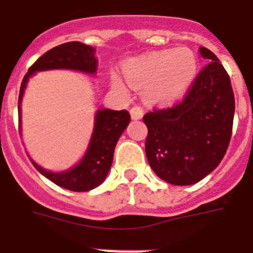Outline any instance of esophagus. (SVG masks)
I'll return each instance as SVG.
<instances>
[{"instance_id":"1","label":"esophagus","mask_w":253,"mask_h":253,"mask_svg":"<svg viewBox=\"0 0 253 253\" xmlns=\"http://www.w3.org/2000/svg\"><path fill=\"white\" fill-rule=\"evenodd\" d=\"M129 112H131V117L133 120H141L143 117V114H144V111H143L141 106H133V108L129 110Z\"/></svg>"}]
</instances>
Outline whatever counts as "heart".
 <instances>
[{
    "mask_svg": "<svg viewBox=\"0 0 253 253\" xmlns=\"http://www.w3.org/2000/svg\"><path fill=\"white\" fill-rule=\"evenodd\" d=\"M198 72V61L188 48L160 50L132 58L124 66L127 82L136 88L147 89L149 100L157 104H171L182 98ZM114 84L124 88L117 76Z\"/></svg>",
    "mask_w": 253,
    "mask_h": 253,
    "instance_id": "heart-1",
    "label": "heart"
}]
</instances>
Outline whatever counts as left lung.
<instances>
[{
  "instance_id": "8db88e82",
  "label": "left lung",
  "mask_w": 253,
  "mask_h": 253,
  "mask_svg": "<svg viewBox=\"0 0 253 253\" xmlns=\"http://www.w3.org/2000/svg\"><path fill=\"white\" fill-rule=\"evenodd\" d=\"M208 65L177 105L143 116L148 127L145 154L165 182L193 185L208 176L225 155L233 131L235 99L230 78L207 47Z\"/></svg>"
}]
</instances>
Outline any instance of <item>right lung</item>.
Instances as JSON below:
<instances>
[{
    "instance_id": "1",
    "label": "right lung",
    "mask_w": 253,
    "mask_h": 253,
    "mask_svg": "<svg viewBox=\"0 0 253 253\" xmlns=\"http://www.w3.org/2000/svg\"><path fill=\"white\" fill-rule=\"evenodd\" d=\"M70 70L94 76L98 71L95 48L79 42H71L51 48L29 68L22 82L18 98L19 129L22 131V101L28 82L37 72ZM131 121L128 111L99 109L94 116V127L85 153L75 167L62 171H50L30 158L33 165L45 177L60 187L75 192H85L98 187L109 174L116 143Z\"/></svg>"
}]
</instances>
